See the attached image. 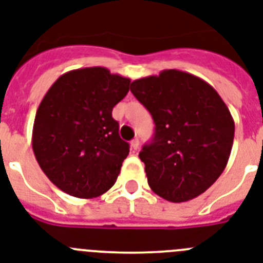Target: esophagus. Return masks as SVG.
<instances>
[{
    "label": "esophagus",
    "instance_id": "esophagus-1",
    "mask_svg": "<svg viewBox=\"0 0 263 263\" xmlns=\"http://www.w3.org/2000/svg\"><path fill=\"white\" fill-rule=\"evenodd\" d=\"M129 145H131V149H132V151L135 152L136 149L139 148V139H134V140H132L131 144H129Z\"/></svg>",
    "mask_w": 263,
    "mask_h": 263
}]
</instances>
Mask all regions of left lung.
<instances>
[{"mask_svg": "<svg viewBox=\"0 0 263 263\" xmlns=\"http://www.w3.org/2000/svg\"><path fill=\"white\" fill-rule=\"evenodd\" d=\"M131 92L155 123L139 154L151 190L174 203L199 196L230 158L235 125L224 101L209 83L176 69L132 81Z\"/></svg>", "mask_w": 263, "mask_h": 263, "instance_id": "obj_1", "label": "left lung"}]
</instances>
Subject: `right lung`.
Segmentation results:
<instances>
[{
	"label": "right lung",
	"instance_id": "add662e5",
	"mask_svg": "<svg viewBox=\"0 0 263 263\" xmlns=\"http://www.w3.org/2000/svg\"><path fill=\"white\" fill-rule=\"evenodd\" d=\"M131 80L107 68L69 70L48 89L36 112L32 147L40 167L61 191L96 198L118 179L129 144L112 109Z\"/></svg>",
	"mask_w": 263,
	"mask_h": 263
}]
</instances>
